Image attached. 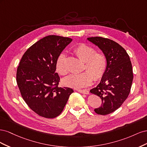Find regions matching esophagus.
<instances>
[{"label": "esophagus", "mask_w": 147, "mask_h": 147, "mask_svg": "<svg viewBox=\"0 0 147 147\" xmlns=\"http://www.w3.org/2000/svg\"><path fill=\"white\" fill-rule=\"evenodd\" d=\"M77 91L79 92L82 93V94H89V91L87 90H77Z\"/></svg>", "instance_id": "34e87169"}]
</instances>
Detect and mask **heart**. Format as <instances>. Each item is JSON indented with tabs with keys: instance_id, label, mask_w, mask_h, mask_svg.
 I'll return each instance as SVG.
<instances>
[{
	"instance_id": "1",
	"label": "heart",
	"mask_w": 147,
	"mask_h": 147,
	"mask_svg": "<svg viewBox=\"0 0 147 147\" xmlns=\"http://www.w3.org/2000/svg\"><path fill=\"white\" fill-rule=\"evenodd\" d=\"M74 53L84 62L83 70L86 71L70 75L64 78L63 83L65 86L76 89L82 88L90 85L92 80L97 81L103 77L107 65V57L104 53L96 52L94 48L85 43L79 44L74 49ZM65 61V55L61 53L56 60V69L57 73L63 76L68 73Z\"/></svg>"
}]
</instances>
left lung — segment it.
<instances>
[{"instance_id":"obj_1","label":"left lung","mask_w":147,"mask_h":147,"mask_svg":"<svg viewBox=\"0 0 147 147\" xmlns=\"http://www.w3.org/2000/svg\"><path fill=\"white\" fill-rule=\"evenodd\" d=\"M103 51L107 57V69L100 83L90 92L102 100L99 108L94 109L98 115H105L115 112L129 94L133 80L132 64L126 51L118 44L107 38H88Z\"/></svg>"}]
</instances>
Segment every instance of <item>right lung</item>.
<instances>
[{
	"instance_id": "1",
	"label": "right lung",
	"mask_w": 147,
	"mask_h": 147,
	"mask_svg": "<svg viewBox=\"0 0 147 147\" xmlns=\"http://www.w3.org/2000/svg\"><path fill=\"white\" fill-rule=\"evenodd\" d=\"M72 41L69 37L48 35L30 47L20 62L18 86L26 103L39 116H59L74 92L58 86L60 77L55 72L57 57Z\"/></svg>"
}]
</instances>
